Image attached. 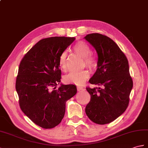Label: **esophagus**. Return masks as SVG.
Masks as SVG:
<instances>
[{"mask_svg":"<svg viewBox=\"0 0 148 148\" xmlns=\"http://www.w3.org/2000/svg\"><path fill=\"white\" fill-rule=\"evenodd\" d=\"M77 90L78 91H80L83 90V88H82L81 86H77Z\"/></svg>","mask_w":148,"mask_h":148,"instance_id":"34e87169","label":"esophagus"}]
</instances>
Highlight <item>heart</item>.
Listing matches in <instances>:
<instances>
[{"label": "heart", "instance_id": "1", "mask_svg": "<svg viewBox=\"0 0 148 148\" xmlns=\"http://www.w3.org/2000/svg\"><path fill=\"white\" fill-rule=\"evenodd\" d=\"M73 50L75 53L84 58V62L90 69H95L97 67V61L94 57L91 56V49L87 43L84 42H78L73 47ZM58 66L62 71L67 69V53L63 51L58 58ZM90 77V73L86 70L71 72L64 77V81L67 83H71L81 86Z\"/></svg>", "mask_w": 148, "mask_h": 148}]
</instances>
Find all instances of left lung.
<instances>
[{
    "mask_svg": "<svg viewBox=\"0 0 148 148\" xmlns=\"http://www.w3.org/2000/svg\"><path fill=\"white\" fill-rule=\"evenodd\" d=\"M98 54L97 69L89 80L102 88H86L91 99L85 112L91 121L103 125L115 121L125 111L133 81L128 60L121 49L109 37L99 33L84 37Z\"/></svg>",
    "mask_w": 148,
    "mask_h": 148,
    "instance_id": "obj_1",
    "label": "left lung"
}]
</instances>
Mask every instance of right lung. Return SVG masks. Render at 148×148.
Returning a JSON list of instances; mask_svg holds the SVG:
<instances>
[{"label":"right lung","instance_id":"1","mask_svg":"<svg viewBox=\"0 0 148 148\" xmlns=\"http://www.w3.org/2000/svg\"><path fill=\"white\" fill-rule=\"evenodd\" d=\"M74 37L55 36L40 40L19 64L16 82L20 108L31 121L43 129L58 125L64 118L66 101L76 94L74 84H60V54Z\"/></svg>","mask_w":148,"mask_h":148}]
</instances>
